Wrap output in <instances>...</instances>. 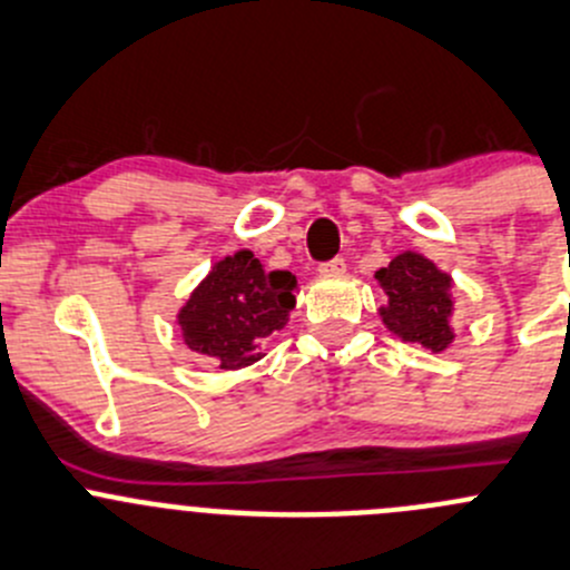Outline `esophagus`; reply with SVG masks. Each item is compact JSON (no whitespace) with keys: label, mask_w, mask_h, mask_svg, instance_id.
I'll use <instances>...</instances> for the list:
<instances>
[{"label":"esophagus","mask_w":570,"mask_h":570,"mask_svg":"<svg viewBox=\"0 0 570 570\" xmlns=\"http://www.w3.org/2000/svg\"><path fill=\"white\" fill-rule=\"evenodd\" d=\"M343 272H346V261H343V257H332V261L321 263L318 266L321 277H335V274H343Z\"/></svg>","instance_id":"esophagus-1"}]
</instances>
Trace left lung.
Listing matches in <instances>:
<instances>
[{"mask_svg": "<svg viewBox=\"0 0 570 570\" xmlns=\"http://www.w3.org/2000/svg\"><path fill=\"white\" fill-rule=\"evenodd\" d=\"M376 279L387 296V307H382L380 315L393 335L430 352H443L454 341L449 326L454 309L449 296L452 279L438 272L435 263L415 252H404L393 257L391 266L380 268Z\"/></svg>", "mask_w": 570, "mask_h": 570, "instance_id": "1", "label": "left lung"}]
</instances>
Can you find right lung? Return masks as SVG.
<instances>
[{
  "instance_id": "add662e5",
  "label": "right lung",
  "mask_w": 570,
  "mask_h": 570,
  "mask_svg": "<svg viewBox=\"0 0 570 570\" xmlns=\"http://www.w3.org/2000/svg\"><path fill=\"white\" fill-rule=\"evenodd\" d=\"M293 304L296 277L291 272H266L252 252H238L216 263L190 293L179 309V326L196 354L235 371L263 357V341L283 330Z\"/></svg>"
}]
</instances>
